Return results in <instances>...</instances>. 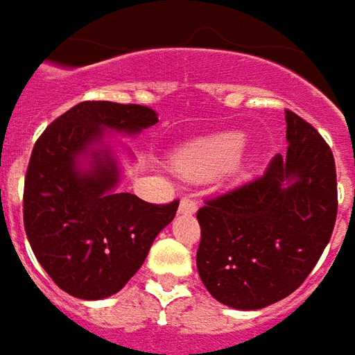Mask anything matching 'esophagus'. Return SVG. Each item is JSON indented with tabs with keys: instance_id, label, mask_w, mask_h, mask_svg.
<instances>
[{
	"instance_id": "34e87169",
	"label": "esophagus",
	"mask_w": 355,
	"mask_h": 355,
	"mask_svg": "<svg viewBox=\"0 0 355 355\" xmlns=\"http://www.w3.org/2000/svg\"><path fill=\"white\" fill-rule=\"evenodd\" d=\"M196 211H198V201L193 198H189V196L182 198V201H180V213L182 215H191V213Z\"/></svg>"
}]
</instances>
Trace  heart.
I'll list each match as a JSON object with an SVG mask.
<instances>
[{
  "instance_id": "1",
  "label": "heart",
  "mask_w": 355,
  "mask_h": 355,
  "mask_svg": "<svg viewBox=\"0 0 355 355\" xmlns=\"http://www.w3.org/2000/svg\"><path fill=\"white\" fill-rule=\"evenodd\" d=\"M243 146L245 136L239 132L196 140L173 154V168L185 178L203 180L229 168L239 157Z\"/></svg>"
}]
</instances>
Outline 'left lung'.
<instances>
[{"label":"left lung","instance_id":"1","mask_svg":"<svg viewBox=\"0 0 355 355\" xmlns=\"http://www.w3.org/2000/svg\"><path fill=\"white\" fill-rule=\"evenodd\" d=\"M286 112V156L265 175L207 199L198 211V272L215 300L259 310L293 294L312 272L338 215L330 146Z\"/></svg>","mask_w":355,"mask_h":355}]
</instances>
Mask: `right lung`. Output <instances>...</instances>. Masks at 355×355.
Masks as SVG:
<instances>
[{
	"instance_id": "right-lung-1",
	"label": "right lung",
	"mask_w": 355,
	"mask_h": 355,
	"mask_svg": "<svg viewBox=\"0 0 355 355\" xmlns=\"http://www.w3.org/2000/svg\"><path fill=\"white\" fill-rule=\"evenodd\" d=\"M157 122L140 104L87 101L35 142L23 191V223L39 265L71 296L116 294L170 225L180 201L148 203L118 191L120 170L106 132L136 136Z\"/></svg>"
}]
</instances>
